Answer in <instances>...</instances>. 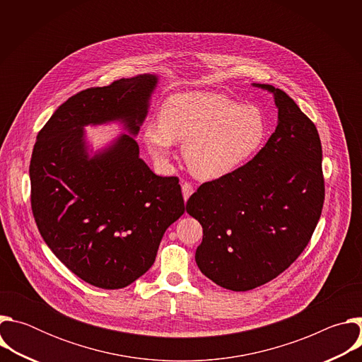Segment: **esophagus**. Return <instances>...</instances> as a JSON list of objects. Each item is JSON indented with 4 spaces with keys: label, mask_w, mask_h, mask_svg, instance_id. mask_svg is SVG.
Instances as JSON below:
<instances>
[{
    "label": "esophagus",
    "mask_w": 362,
    "mask_h": 362,
    "mask_svg": "<svg viewBox=\"0 0 362 362\" xmlns=\"http://www.w3.org/2000/svg\"><path fill=\"white\" fill-rule=\"evenodd\" d=\"M182 193H183V199H185V202H187V199L192 196V193H193V186L190 185V183H187V182H183L182 183Z\"/></svg>",
    "instance_id": "34e87169"
}]
</instances>
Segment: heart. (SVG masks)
<instances>
[{
    "mask_svg": "<svg viewBox=\"0 0 362 362\" xmlns=\"http://www.w3.org/2000/svg\"><path fill=\"white\" fill-rule=\"evenodd\" d=\"M267 120L259 107L212 91L169 97L160 123L150 122L144 143L154 162L168 165L173 143H183V159L200 180H218L242 168L261 148Z\"/></svg>",
    "mask_w": 362,
    "mask_h": 362,
    "instance_id": "1",
    "label": "heart"
}]
</instances>
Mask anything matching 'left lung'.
Returning a JSON list of instances; mask_svg holds the SVG:
<instances>
[{"instance_id":"left-lung-1","label":"left lung","mask_w":362,"mask_h":362,"mask_svg":"<svg viewBox=\"0 0 362 362\" xmlns=\"http://www.w3.org/2000/svg\"><path fill=\"white\" fill-rule=\"evenodd\" d=\"M272 93L278 126L256 156L203 183L186 211L203 228L194 259L222 288L249 291L282 274L302 253L320 221L325 186L315 124L282 90Z\"/></svg>"}]
</instances>
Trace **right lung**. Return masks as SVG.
<instances>
[{"mask_svg": "<svg viewBox=\"0 0 362 362\" xmlns=\"http://www.w3.org/2000/svg\"><path fill=\"white\" fill-rule=\"evenodd\" d=\"M158 83V74H139L77 93L49 117L33 148L38 230L74 275L101 289L144 275L166 229L185 214L179 179L154 175L134 139ZM112 122L125 133L94 152L83 127Z\"/></svg>", "mask_w": 362, "mask_h": 362, "instance_id": "right-lung-1", "label": "right lung"}]
</instances>
